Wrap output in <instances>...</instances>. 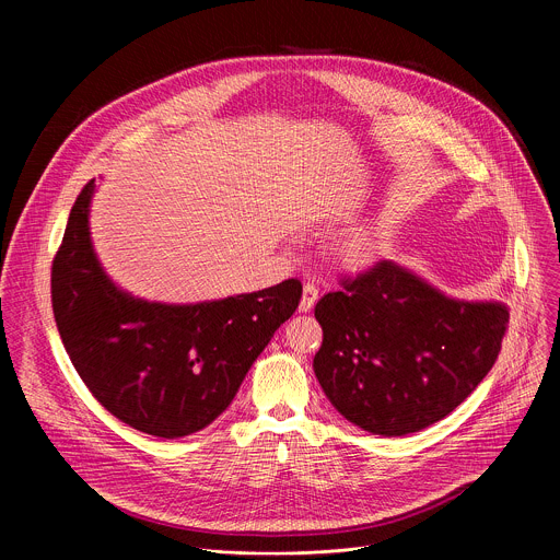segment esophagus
Returning a JSON list of instances; mask_svg holds the SVG:
<instances>
[{
	"mask_svg": "<svg viewBox=\"0 0 560 560\" xmlns=\"http://www.w3.org/2000/svg\"><path fill=\"white\" fill-rule=\"evenodd\" d=\"M318 299V288L314 283H305L303 285V296H301V303H299V312H310L314 307Z\"/></svg>",
	"mask_w": 560,
	"mask_h": 560,
	"instance_id": "obj_1",
	"label": "esophagus"
}]
</instances>
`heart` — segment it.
<instances>
[{"label": "heart", "mask_w": 560, "mask_h": 560, "mask_svg": "<svg viewBox=\"0 0 560 560\" xmlns=\"http://www.w3.org/2000/svg\"><path fill=\"white\" fill-rule=\"evenodd\" d=\"M381 246L376 232H354L339 246V257L350 268H365L378 259Z\"/></svg>", "instance_id": "1"}]
</instances>
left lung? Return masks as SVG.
I'll list each match as a JSON object with an SVG mask.
<instances>
[{
	"label": "left lung",
	"instance_id": "left-lung-1",
	"mask_svg": "<svg viewBox=\"0 0 560 560\" xmlns=\"http://www.w3.org/2000/svg\"><path fill=\"white\" fill-rule=\"evenodd\" d=\"M324 294L314 374L332 406L383 436L419 432L456 410L492 370L508 330L501 303L447 299L392 261Z\"/></svg>",
	"mask_w": 560,
	"mask_h": 560
}]
</instances>
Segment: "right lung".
<instances>
[{"mask_svg":"<svg viewBox=\"0 0 560 560\" xmlns=\"http://www.w3.org/2000/svg\"><path fill=\"white\" fill-rule=\"evenodd\" d=\"M91 195L93 182L77 195L50 270L61 343L89 392L121 423L162 439L199 432L230 406L292 316L301 281L197 305L132 299L93 255Z\"/></svg>","mask_w":560,"mask_h":560,"instance_id":"obj_1","label":"right lung"}]
</instances>
